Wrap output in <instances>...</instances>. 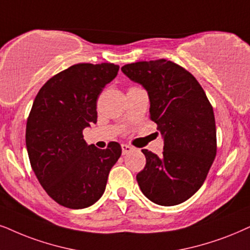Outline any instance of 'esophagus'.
<instances>
[{
    "label": "esophagus",
    "mask_w": 250,
    "mask_h": 250,
    "mask_svg": "<svg viewBox=\"0 0 250 250\" xmlns=\"http://www.w3.org/2000/svg\"><path fill=\"white\" fill-rule=\"evenodd\" d=\"M121 147H122V153L123 154H127V153L131 152V151H132V147L128 144H122Z\"/></svg>",
    "instance_id": "obj_1"
}]
</instances>
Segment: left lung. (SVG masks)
<instances>
[{
	"instance_id": "obj_1",
	"label": "left lung",
	"mask_w": 250,
	"mask_h": 250,
	"mask_svg": "<svg viewBox=\"0 0 250 250\" xmlns=\"http://www.w3.org/2000/svg\"><path fill=\"white\" fill-rule=\"evenodd\" d=\"M121 70L146 90L150 118L164 138L160 157L142 150L146 164L136 175L138 186L158 205L182 203L202 187L216 157L212 106L194 76L172 61H141Z\"/></svg>"
}]
</instances>
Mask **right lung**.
<instances>
[{
  "instance_id": "right-lung-1",
  "label": "right lung",
  "mask_w": 250,
  "mask_h": 250,
  "mask_svg": "<svg viewBox=\"0 0 250 250\" xmlns=\"http://www.w3.org/2000/svg\"><path fill=\"white\" fill-rule=\"evenodd\" d=\"M113 63H78L53 76L40 88L26 123V148L40 185L56 203L84 209L105 191L109 170L122 148L87 145L83 130L97 122V100L116 77Z\"/></svg>"
}]
</instances>
